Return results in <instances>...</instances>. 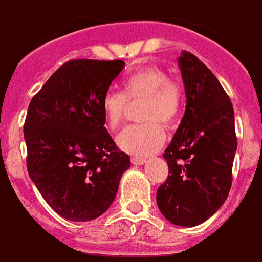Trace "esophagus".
<instances>
[{
    "label": "esophagus",
    "instance_id": "34e87169",
    "mask_svg": "<svg viewBox=\"0 0 262 262\" xmlns=\"http://www.w3.org/2000/svg\"><path fill=\"white\" fill-rule=\"evenodd\" d=\"M131 162L134 165H143L146 162V158H142V157H131Z\"/></svg>",
    "mask_w": 262,
    "mask_h": 262
}]
</instances>
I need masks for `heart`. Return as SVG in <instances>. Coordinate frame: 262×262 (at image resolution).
<instances>
[{"label": "heart", "instance_id": "obj_1", "mask_svg": "<svg viewBox=\"0 0 262 262\" xmlns=\"http://www.w3.org/2000/svg\"><path fill=\"white\" fill-rule=\"evenodd\" d=\"M138 101H142L138 108V119L142 123L125 128L118 143L121 150L144 157L160 150L164 144L165 133L160 124L167 127L179 118L181 88L160 66L138 69L123 79L121 93L110 92L102 98V114L108 128H120L128 102Z\"/></svg>", "mask_w": 262, "mask_h": 262}]
</instances>
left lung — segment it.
I'll return each instance as SVG.
<instances>
[{
    "label": "left lung",
    "mask_w": 262,
    "mask_h": 262,
    "mask_svg": "<svg viewBox=\"0 0 262 262\" xmlns=\"http://www.w3.org/2000/svg\"><path fill=\"white\" fill-rule=\"evenodd\" d=\"M179 64L187 106L165 150L169 176L157 190V204L173 225L193 227L229 196L237 135L233 104L214 73L188 51Z\"/></svg>",
    "instance_id": "left-lung-1"
}]
</instances>
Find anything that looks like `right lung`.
Instances as JSON below:
<instances>
[{"instance_id":"obj_1","label":"right lung","mask_w":262,"mask_h":262,"mask_svg":"<svg viewBox=\"0 0 262 262\" xmlns=\"http://www.w3.org/2000/svg\"><path fill=\"white\" fill-rule=\"evenodd\" d=\"M123 60L72 59L29 102L24 123L27 169L47 204L64 219L105 212L129 157L105 128L101 102Z\"/></svg>"}]
</instances>
